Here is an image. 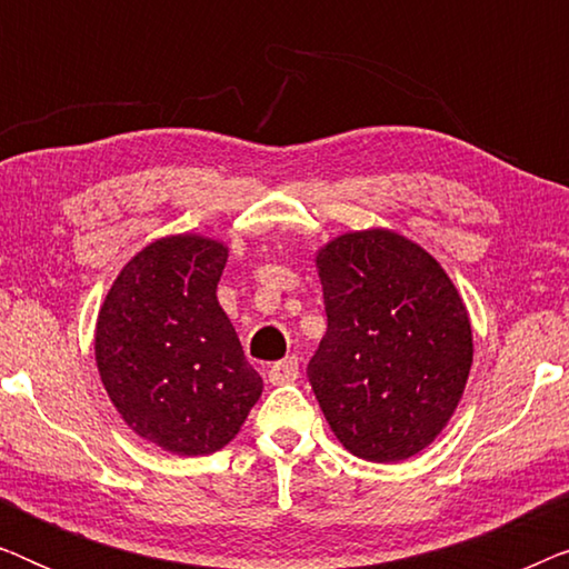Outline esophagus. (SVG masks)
Here are the masks:
<instances>
[{
  "label": "esophagus",
  "instance_id": "1",
  "mask_svg": "<svg viewBox=\"0 0 569 569\" xmlns=\"http://www.w3.org/2000/svg\"><path fill=\"white\" fill-rule=\"evenodd\" d=\"M298 376H300L298 357H284V360H279L269 368V383H274V386L292 383Z\"/></svg>",
  "mask_w": 569,
  "mask_h": 569
}]
</instances>
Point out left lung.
Returning <instances> with one entry per match:
<instances>
[{
    "instance_id": "left-lung-1",
    "label": "left lung",
    "mask_w": 569,
    "mask_h": 569,
    "mask_svg": "<svg viewBox=\"0 0 569 569\" xmlns=\"http://www.w3.org/2000/svg\"><path fill=\"white\" fill-rule=\"evenodd\" d=\"M326 333L308 380L349 453L393 463L442 432L473 362L456 284L393 230L345 232L316 253Z\"/></svg>"
}]
</instances>
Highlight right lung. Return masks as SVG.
I'll use <instances>...</instances> for the list:
<instances>
[{
    "label": "right lung",
    "instance_id": "1",
    "mask_svg": "<svg viewBox=\"0 0 569 569\" xmlns=\"http://www.w3.org/2000/svg\"><path fill=\"white\" fill-rule=\"evenodd\" d=\"M224 261L220 240H154L121 269L98 313L108 399L139 438L176 456L228 446L263 388L217 302Z\"/></svg>",
    "mask_w": 569,
    "mask_h": 569
}]
</instances>
